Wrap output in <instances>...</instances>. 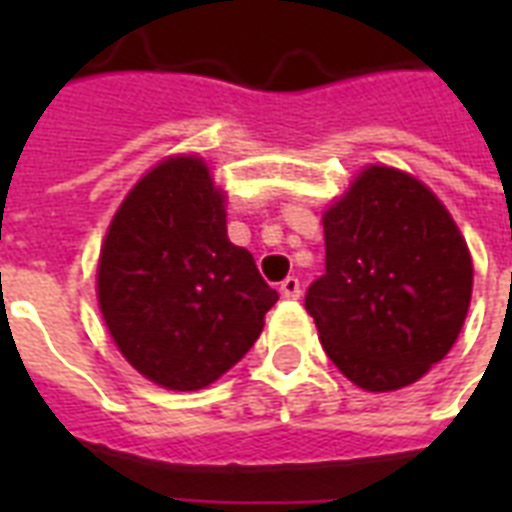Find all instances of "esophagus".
<instances>
[{"label": "esophagus", "mask_w": 512, "mask_h": 512, "mask_svg": "<svg viewBox=\"0 0 512 512\" xmlns=\"http://www.w3.org/2000/svg\"><path fill=\"white\" fill-rule=\"evenodd\" d=\"M279 292L284 300H297V297H300V281H297L295 276H289V279H284L279 284Z\"/></svg>", "instance_id": "1"}]
</instances>
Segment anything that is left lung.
Here are the masks:
<instances>
[{"label":"left lung","instance_id":"1","mask_svg":"<svg viewBox=\"0 0 512 512\" xmlns=\"http://www.w3.org/2000/svg\"><path fill=\"white\" fill-rule=\"evenodd\" d=\"M327 273L305 295L332 364L369 393L406 388L452 350L473 257L444 201L414 175L366 164L324 215Z\"/></svg>","mask_w":512,"mask_h":512}]
</instances>
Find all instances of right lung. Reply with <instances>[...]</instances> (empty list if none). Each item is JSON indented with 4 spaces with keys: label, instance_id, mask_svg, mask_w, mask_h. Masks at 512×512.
Masks as SVG:
<instances>
[{
    "label": "right lung",
    "instance_id": "obj_1",
    "mask_svg": "<svg viewBox=\"0 0 512 512\" xmlns=\"http://www.w3.org/2000/svg\"><path fill=\"white\" fill-rule=\"evenodd\" d=\"M228 193L196 154L132 185L98 257V305L127 364L167 390H201L239 364L279 300L228 239Z\"/></svg>",
    "mask_w": 512,
    "mask_h": 512
}]
</instances>
